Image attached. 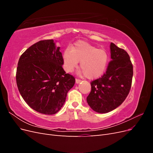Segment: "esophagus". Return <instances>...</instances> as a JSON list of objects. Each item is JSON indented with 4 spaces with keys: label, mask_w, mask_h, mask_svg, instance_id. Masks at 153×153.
<instances>
[{
    "label": "esophagus",
    "mask_w": 153,
    "mask_h": 153,
    "mask_svg": "<svg viewBox=\"0 0 153 153\" xmlns=\"http://www.w3.org/2000/svg\"><path fill=\"white\" fill-rule=\"evenodd\" d=\"M81 81H82L81 80L78 79V78H76V80H75V82H76V84H79V83H80Z\"/></svg>",
    "instance_id": "1"
}]
</instances>
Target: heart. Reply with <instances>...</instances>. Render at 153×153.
Here are the masks:
<instances>
[{
	"instance_id": "b5f03b06",
	"label": "heart",
	"mask_w": 153,
	"mask_h": 153,
	"mask_svg": "<svg viewBox=\"0 0 153 153\" xmlns=\"http://www.w3.org/2000/svg\"><path fill=\"white\" fill-rule=\"evenodd\" d=\"M63 59L66 69L71 72L80 61V66L89 79L98 78L104 73L108 61V55L103 49H98L85 41L76 42L71 50L67 48Z\"/></svg>"
}]
</instances>
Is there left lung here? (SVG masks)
<instances>
[{"instance_id":"8db88e82","label":"left lung","mask_w":153,"mask_h":153,"mask_svg":"<svg viewBox=\"0 0 153 153\" xmlns=\"http://www.w3.org/2000/svg\"><path fill=\"white\" fill-rule=\"evenodd\" d=\"M111 59L103 75L91 82L87 103L95 112L105 114L121 105L130 91L133 65L128 53L114 43L110 44Z\"/></svg>"}]
</instances>
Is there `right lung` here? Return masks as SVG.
Listing matches in <instances>:
<instances>
[{
	"label": "right lung",
	"mask_w": 153,
	"mask_h": 153,
	"mask_svg": "<svg viewBox=\"0 0 153 153\" xmlns=\"http://www.w3.org/2000/svg\"><path fill=\"white\" fill-rule=\"evenodd\" d=\"M60 47L53 39L41 40L22 54L16 80L18 91L30 108L41 114L53 115L65 103L75 78L62 68Z\"/></svg>",
	"instance_id": "add662e5"
}]
</instances>
